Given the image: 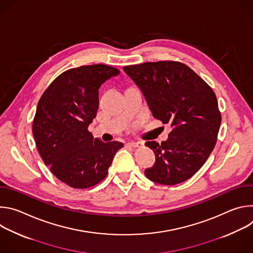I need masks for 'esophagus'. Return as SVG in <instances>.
<instances>
[{
  "label": "esophagus",
  "instance_id": "34e87169",
  "mask_svg": "<svg viewBox=\"0 0 253 253\" xmlns=\"http://www.w3.org/2000/svg\"><path fill=\"white\" fill-rule=\"evenodd\" d=\"M143 145L142 142H135V141H130L128 142V146L136 148V147H141Z\"/></svg>",
  "mask_w": 253,
  "mask_h": 253
}]
</instances>
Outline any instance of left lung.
Wrapping results in <instances>:
<instances>
[{
	"label": "left lung",
	"instance_id": "obj_1",
	"mask_svg": "<svg viewBox=\"0 0 253 253\" xmlns=\"http://www.w3.org/2000/svg\"><path fill=\"white\" fill-rule=\"evenodd\" d=\"M123 70L142 91L153 117L172 127L161 144L145 143L155 153L146 177L163 185L184 182L203 166L217 140L221 114L215 93L180 62H147Z\"/></svg>",
	"mask_w": 253,
	"mask_h": 253
}]
</instances>
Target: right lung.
<instances>
[{
	"instance_id": "1",
	"label": "right lung",
	"mask_w": 253,
	"mask_h": 253,
	"mask_svg": "<svg viewBox=\"0 0 253 253\" xmlns=\"http://www.w3.org/2000/svg\"><path fill=\"white\" fill-rule=\"evenodd\" d=\"M120 71L96 64L67 70L45 90L33 121L36 146L51 172L70 187H92L107 176L123 143H104L88 126L97 115L99 88Z\"/></svg>"
}]
</instances>
